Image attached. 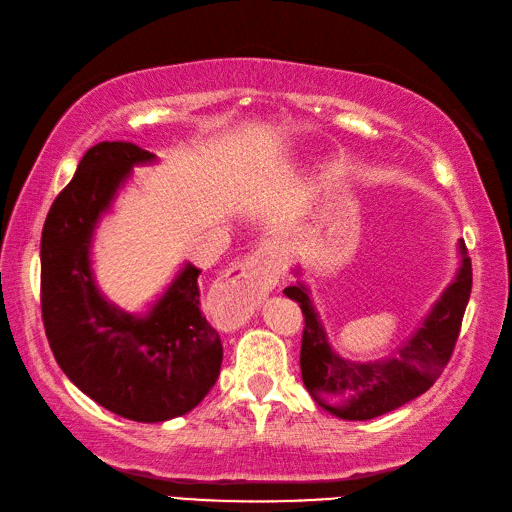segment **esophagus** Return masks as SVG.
<instances>
[{
	"label": "esophagus",
	"mask_w": 512,
	"mask_h": 512,
	"mask_svg": "<svg viewBox=\"0 0 512 512\" xmlns=\"http://www.w3.org/2000/svg\"><path fill=\"white\" fill-rule=\"evenodd\" d=\"M280 284V267L267 247L241 258L211 292L213 316L222 327L237 329L252 318L260 301Z\"/></svg>",
	"instance_id": "1"
}]
</instances>
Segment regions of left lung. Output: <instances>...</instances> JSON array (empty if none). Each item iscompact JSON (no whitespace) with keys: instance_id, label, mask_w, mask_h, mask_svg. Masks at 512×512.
Returning <instances> with one entry per match:
<instances>
[{"instance_id":"8db88e82","label":"left lung","mask_w":512,"mask_h":512,"mask_svg":"<svg viewBox=\"0 0 512 512\" xmlns=\"http://www.w3.org/2000/svg\"><path fill=\"white\" fill-rule=\"evenodd\" d=\"M459 269L444 288L418 329L395 356L380 361H350L331 346L316 312L312 292L299 280L284 288L305 316L301 342V376L316 404L344 421H369L423 395L438 380L459 337L463 312L472 290V262L466 243L459 239ZM292 273L301 277V267Z\"/></svg>"}]
</instances>
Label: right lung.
Instances as JSON below:
<instances>
[{
    "label": "right lung",
    "mask_w": 512,
    "mask_h": 512,
    "mask_svg": "<svg viewBox=\"0 0 512 512\" xmlns=\"http://www.w3.org/2000/svg\"><path fill=\"white\" fill-rule=\"evenodd\" d=\"M158 162L132 143L91 147L46 215L40 243L42 320L70 382L136 423L188 414L220 376L222 339L200 312V269L185 262L143 314L108 301L91 265L96 228L134 166Z\"/></svg>",
    "instance_id": "right-lung-1"
}]
</instances>
